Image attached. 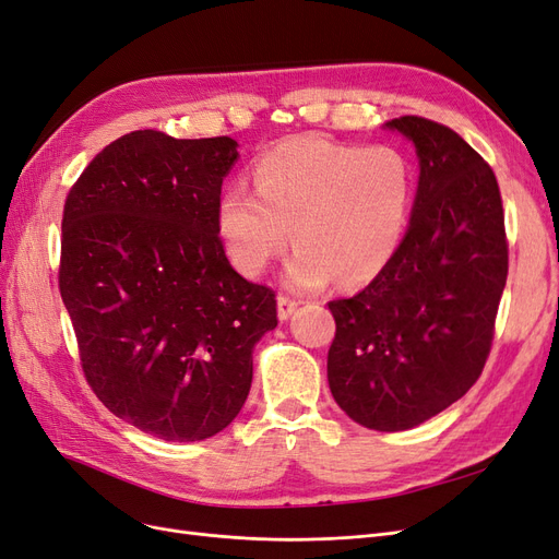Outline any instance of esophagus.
Returning a JSON list of instances; mask_svg holds the SVG:
<instances>
[{
    "label": "esophagus",
    "mask_w": 559,
    "mask_h": 559,
    "mask_svg": "<svg viewBox=\"0 0 559 559\" xmlns=\"http://www.w3.org/2000/svg\"><path fill=\"white\" fill-rule=\"evenodd\" d=\"M298 300L296 298H292V296H286V294H280L277 296V314H280V319L282 321H286L288 317H292L296 310H298Z\"/></svg>",
    "instance_id": "obj_1"
}]
</instances>
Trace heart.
Returning a JSON list of instances; mask_svg holds the SVG:
<instances>
[{"label":"heart","mask_w":559,"mask_h":559,"mask_svg":"<svg viewBox=\"0 0 559 559\" xmlns=\"http://www.w3.org/2000/svg\"><path fill=\"white\" fill-rule=\"evenodd\" d=\"M412 199V166L400 150L300 136L257 159L254 191L240 182L224 189L217 228L242 275H261L294 230L288 282L307 292L331 277L358 286L393 259Z\"/></svg>","instance_id":"obj_1"}]
</instances>
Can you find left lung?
I'll use <instances>...</instances> for the list:
<instances>
[{"label": "left lung", "mask_w": 559, "mask_h": 559, "mask_svg": "<svg viewBox=\"0 0 559 559\" xmlns=\"http://www.w3.org/2000/svg\"><path fill=\"white\" fill-rule=\"evenodd\" d=\"M414 141L420 176L393 259L352 298L331 300L329 383L360 426L409 430L484 372L509 275L502 194L490 164L447 124L386 122Z\"/></svg>", "instance_id": "left-lung-1"}]
</instances>
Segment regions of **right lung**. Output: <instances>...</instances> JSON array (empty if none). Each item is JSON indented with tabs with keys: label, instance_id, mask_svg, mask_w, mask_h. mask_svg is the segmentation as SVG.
I'll return each instance as SVG.
<instances>
[{
	"label": "right lung",
	"instance_id": "add662e5",
	"mask_svg": "<svg viewBox=\"0 0 559 559\" xmlns=\"http://www.w3.org/2000/svg\"><path fill=\"white\" fill-rule=\"evenodd\" d=\"M236 141L124 133L67 194L60 294L94 395L139 430L199 441L238 416L275 292L228 263L217 228Z\"/></svg>",
	"mask_w": 559,
	"mask_h": 559
}]
</instances>
